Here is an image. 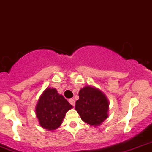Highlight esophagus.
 <instances>
[{
  "mask_svg": "<svg viewBox=\"0 0 152 152\" xmlns=\"http://www.w3.org/2000/svg\"><path fill=\"white\" fill-rule=\"evenodd\" d=\"M69 103H70L72 106H75V101L73 100V99H70V100H69Z\"/></svg>",
  "mask_w": 152,
  "mask_h": 152,
  "instance_id": "esophagus-1",
  "label": "esophagus"
}]
</instances>
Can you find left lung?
<instances>
[{
	"label": "left lung",
	"instance_id": "8db88e82",
	"mask_svg": "<svg viewBox=\"0 0 152 152\" xmlns=\"http://www.w3.org/2000/svg\"><path fill=\"white\" fill-rule=\"evenodd\" d=\"M79 99L76 102V109L85 123L98 126L108 118L109 101L99 89L85 86L79 92Z\"/></svg>",
	"mask_w": 152,
	"mask_h": 152
}]
</instances>
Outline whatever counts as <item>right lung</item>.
Here are the masks:
<instances>
[{"label":"right lung","mask_w":152,"mask_h":152,"mask_svg":"<svg viewBox=\"0 0 152 152\" xmlns=\"http://www.w3.org/2000/svg\"><path fill=\"white\" fill-rule=\"evenodd\" d=\"M72 108L73 106L56 89L48 87L39 98L35 111L39 125L53 131L60 126L66 113Z\"/></svg>","instance_id":"right-lung-1"}]
</instances>
